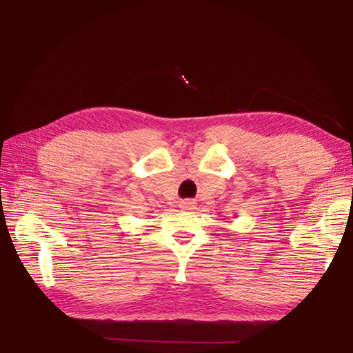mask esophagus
<instances>
[{"instance_id": "obj_1", "label": "esophagus", "mask_w": 353, "mask_h": 353, "mask_svg": "<svg viewBox=\"0 0 353 353\" xmlns=\"http://www.w3.org/2000/svg\"><path fill=\"white\" fill-rule=\"evenodd\" d=\"M192 206H194V203H192V201H190V200L180 201V208L185 209V210H190V209H192Z\"/></svg>"}]
</instances>
